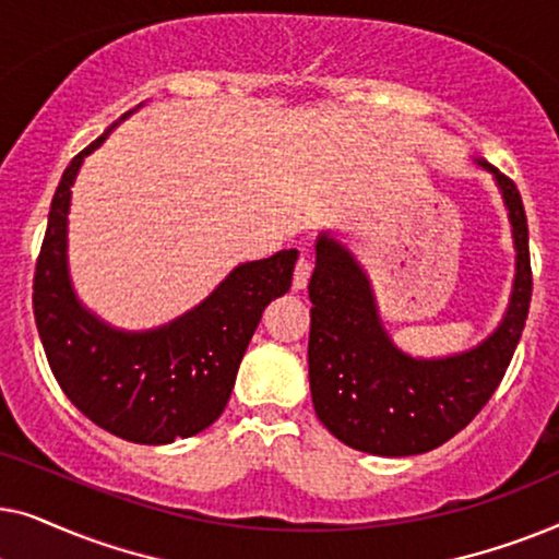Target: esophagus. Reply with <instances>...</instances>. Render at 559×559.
Listing matches in <instances>:
<instances>
[{
	"label": "esophagus",
	"mask_w": 559,
	"mask_h": 559,
	"mask_svg": "<svg viewBox=\"0 0 559 559\" xmlns=\"http://www.w3.org/2000/svg\"><path fill=\"white\" fill-rule=\"evenodd\" d=\"M310 272H312V264L308 257H300L295 264V277H293V287L295 289H305L308 287V280H310Z\"/></svg>",
	"instance_id": "obj_1"
}]
</instances>
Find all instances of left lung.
<instances>
[{
	"instance_id": "left-lung-1",
	"label": "left lung",
	"mask_w": 559,
	"mask_h": 559,
	"mask_svg": "<svg viewBox=\"0 0 559 559\" xmlns=\"http://www.w3.org/2000/svg\"><path fill=\"white\" fill-rule=\"evenodd\" d=\"M493 175L509 211L516 249L514 287L496 331L463 354H404L381 323L371 280L331 231L316 241L310 277V392L316 415L348 448L402 457L440 448L491 400L522 338L532 300L530 231L522 195L507 175Z\"/></svg>"
}]
</instances>
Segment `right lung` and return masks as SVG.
I'll return each mask as SVG.
<instances>
[{
  "label": "right lung",
  "mask_w": 559,
  "mask_h": 559,
  "mask_svg": "<svg viewBox=\"0 0 559 559\" xmlns=\"http://www.w3.org/2000/svg\"><path fill=\"white\" fill-rule=\"evenodd\" d=\"M117 124L75 155L58 182L35 266L33 310L45 356L68 400L121 440L167 445L221 417L264 308L293 285L297 249L234 266L201 305L152 331L104 323L73 289L68 211L83 157L102 147Z\"/></svg>",
  "instance_id": "add662e5"
}]
</instances>
